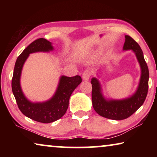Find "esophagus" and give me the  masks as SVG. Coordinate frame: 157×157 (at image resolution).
Here are the masks:
<instances>
[{"instance_id": "obj_1", "label": "esophagus", "mask_w": 157, "mask_h": 157, "mask_svg": "<svg viewBox=\"0 0 157 157\" xmlns=\"http://www.w3.org/2000/svg\"><path fill=\"white\" fill-rule=\"evenodd\" d=\"M91 72L89 70H86L82 74V78L83 80L84 81H88L90 78V76H91Z\"/></svg>"}]
</instances>
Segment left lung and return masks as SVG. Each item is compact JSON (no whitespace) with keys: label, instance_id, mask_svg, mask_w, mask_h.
I'll use <instances>...</instances> for the list:
<instances>
[{"label":"left lung","instance_id":"obj_1","mask_svg":"<svg viewBox=\"0 0 157 157\" xmlns=\"http://www.w3.org/2000/svg\"><path fill=\"white\" fill-rule=\"evenodd\" d=\"M124 51L132 50L141 68V76L136 91L129 97L123 99H107L102 94L98 78H91L92 104L96 112L106 119L123 120L132 116L140 108L147 97L149 87V68L139 45L129 36H125Z\"/></svg>","mask_w":157,"mask_h":157}]
</instances>
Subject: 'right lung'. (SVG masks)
<instances>
[{
  "mask_svg": "<svg viewBox=\"0 0 157 157\" xmlns=\"http://www.w3.org/2000/svg\"><path fill=\"white\" fill-rule=\"evenodd\" d=\"M53 50L52 43L45 38H38L32 42L16 60L11 83L13 94L21 112L34 121L45 124L56 121L65 114L71 95L82 81L79 76H61L56 91L50 99L35 103L25 97L21 86V76L23 66L29 54L36 52H49Z\"/></svg>",
  "mask_w": 157,
  "mask_h": 157,
  "instance_id": "add662e5",
  "label": "right lung"
}]
</instances>
